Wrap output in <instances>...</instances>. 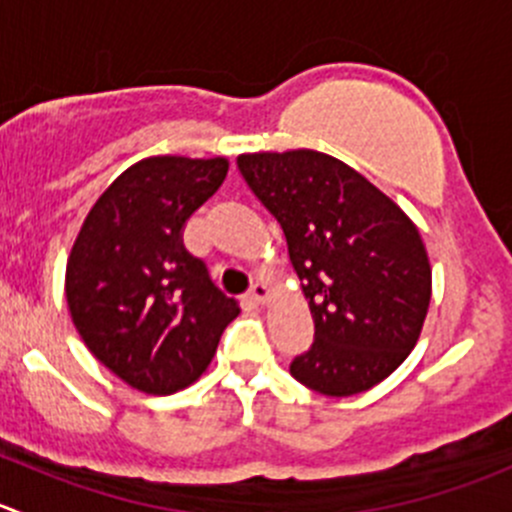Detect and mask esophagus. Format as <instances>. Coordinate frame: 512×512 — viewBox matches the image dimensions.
<instances>
[{
    "instance_id": "esophagus-1",
    "label": "esophagus",
    "mask_w": 512,
    "mask_h": 512,
    "mask_svg": "<svg viewBox=\"0 0 512 512\" xmlns=\"http://www.w3.org/2000/svg\"><path fill=\"white\" fill-rule=\"evenodd\" d=\"M267 297H270V290H267L265 282H252L250 292H247V300L255 302V305H262V302H265Z\"/></svg>"
}]
</instances>
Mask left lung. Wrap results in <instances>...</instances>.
I'll use <instances>...</instances> for the list:
<instances>
[{
	"label": "left lung",
	"instance_id": "obj_1",
	"mask_svg": "<svg viewBox=\"0 0 512 512\" xmlns=\"http://www.w3.org/2000/svg\"><path fill=\"white\" fill-rule=\"evenodd\" d=\"M237 167L280 222L315 320V342L290 375L330 398L375 388L403 365L428 315L433 272L418 227L322 152H255Z\"/></svg>",
	"mask_w": 512,
	"mask_h": 512
}]
</instances>
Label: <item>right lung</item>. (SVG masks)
<instances>
[{"mask_svg": "<svg viewBox=\"0 0 512 512\" xmlns=\"http://www.w3.org/2000/svg\"><path fill=\"white\" fill-rule=\"evenodd\" d=\"M225 157H147L89 210L67 260L69 315L104 367L147 395L187 388L212 362L235 297L182 242L227 177Z\"/></svg>", "mask_w": 512, "mask_h": 512, "instance_id": "obj_1", "label": "right lung"}]
</instances>
